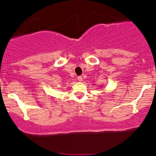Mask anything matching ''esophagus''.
Instances as JSON below:
<instances>
[{
    "mask_svg": "<svg viewBox=\"0 0 156 156\" xmlns=\"http://www.w3.org/2000/svg\"><path fill=\"white\" fill-rule=\"evenodd\" d=\"M78 81H82V80H83V78H82L81 76H78Z\"/></svg>",
    "mask_w": 156,
    "mask_h": 156,
    "instance_id": "obj_1",
    "label": "esophagus"
}]
</instances>
